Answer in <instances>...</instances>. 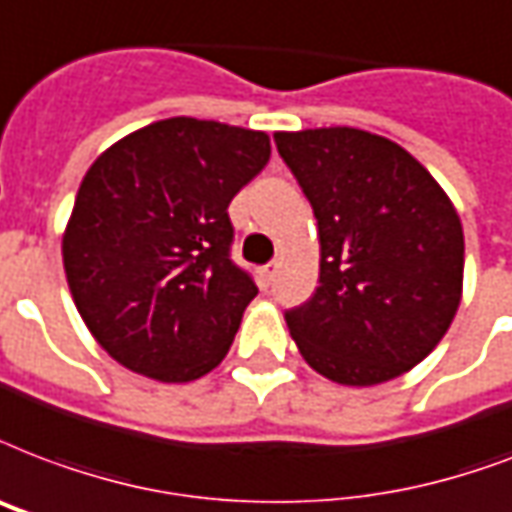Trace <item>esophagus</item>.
<instances>
[{
    "mask_svg": "<svg viewBox=\"0 0 512 512\" xmlns=\"http://www.w3.org/2000/svg\"><path fill=\"white\" fill-rule=\"evenodd\" d=\"M276 271H279V263H276V260H273V263H268V265H263V268H260V279H263L265 287H268V284L273 282V276H276Z\"/></svg>",
    "mask_w": 512,
    "mask_h": 512,
    "instance_id": "esophagus-1",
    "label": "esophagus"
}]
</instances>
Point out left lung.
Segmentation results:
<instances>
[{
	"mask_svg": "<svg viewBox=\"0 0 512 512\" xmlns=\"http://www.w3.org/2000/svg\"><path fill=\"white\" fill-rule=\"evenodd\" d=\"M319 225V287L284 319L330 381L373 386L419 365L462 300V222L411 152L360 128L273 134Z\"/></svg>",
	"mask_w": 512,
	"mask_h": 512,
	"instance_id": "1",
	"label": "left lung"
}]
</instances>
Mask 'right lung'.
Segmentation results:
<instances>
[{"instance_id":"add662e5","label":"right lung","mask_w":512,"mask_h":512,"mask_svg":"<svg viewBox=\"0 0 512 512\" xmlns=\"http://www.w3.org/2000/svg\"><path fill=\"white\" fill-rule=\"evenodd\" d=\"M271 158L263 131L169 117L101 152L74 198L64 271L112 360L166 384L228 354L255 279L230 260L233 195Z\"/></svg>"}]
</instances>
